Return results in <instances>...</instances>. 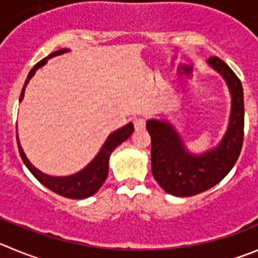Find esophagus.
<instances>
[{"mask_svg":"<svg viewBox=\"0 0 258 258\" xmlns=\"http://www.w3.org/2000/svg\"><path fill=\"white\" fill-rule=\"evenodd\" d=\"M134 127H136V131H144L146 129V120L143 117H137L134 119Z\"/></svg>","mask_w":258,"mask_h":258,"instance_id":"1","label":"esophagus"}]
</instances>
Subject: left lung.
Here are the masks:
<instances>
[{
  "instance_id": "8db88e82",
  "label": "left lung",
  "mask_w": 258,
  "mask_h": 258,
  "mask_svg": "<svg viewBox=\"0 0 258 258\" xmlns=\"http://www.w3.org/2000/svg\"><path fill=\"white\" fill-rule=\"evenodd\" d=\"M222 75L232 96L228 129L215 148L192 154L175 127L166 120L151 119L147 131L152 139V173L158 185L173 196H194L209 190L229 173L242 151L244 134L243 88L235 73L218 57L208 60Z\"/></svg>"
}]
</instances>
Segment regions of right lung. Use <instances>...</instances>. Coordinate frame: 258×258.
<instances>
[{
	"label": "right lung",
	"mask_w": 258,
	"mask_h": 258,
	"mask_svg": "<svg viewBox=\"0 0 258 258\" xmlns=\"http://www.w3.org/2000/svg\"><path fill=\"white\" fill-rule=\"evenodd\" d=\"M66 51H68V49H59V50L54 51V53L49 54L48 57L41 59L40 62H38L33 68H31V71L28 75V80L25 81V85H24L23 91H21L20 101L24 97L25 87L28 86L30 78L35 75L36 71H38L39 68L43 67V66L48 62L49 58L59 55V54L66 53ZM133 132H134L133 122H129V124H126L125 126L115 131L114 133H111L109 137H107L106 142L104 143L102 148L100 149L97 156L95 157V158L92 159V161H91L85 168H83V170H81L80 172L75 173V175L64 176V177H55V176L45 175V173H43L41 171H39L38 168L34 167L33 164L30 163V161L26 158L17 136L16 138H17V147H19V153H20L24 163H25L26 167L29 168V171L35 176V178L39 181V182L43 183L45 187H48L49 190H51L53 192L58 194V195L60 196H64V198L86 199L92 196L94 194H96L97 191H99V188L101 187L102 183H104L105 180H106L107 173H109V159H110V156H111L112 151H114L117 146H120L122 142L126 141V139L133 134Z\"/></svg>",
	"instance_id": "obj_1"
}]
</instances>
